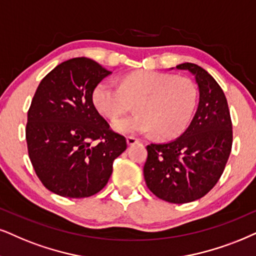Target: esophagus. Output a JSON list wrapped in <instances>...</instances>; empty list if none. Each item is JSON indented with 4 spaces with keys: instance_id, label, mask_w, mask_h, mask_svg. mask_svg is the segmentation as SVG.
I'll use <instances>...</instances> for the list:
<instances>
[{
    "instance_id": "obj_1",
    "label": "esophagus",
    "mask_w": 256,
    "mask_h": 256,
    "mask_svg": "<svg viewBox=\"0 0 256 256\" xmlns=\"http://www.w3.org/2000/svg\"><path fill=\"white\" fill-rule=\"evenodd\" d=\"M126 142H128V145H130V146H132V145H136L138 144V139L134 138V137H128V139H126Z\"/></svg>"
}]
</instances>
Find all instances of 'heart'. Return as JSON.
Here are the masks:
<instances>
[{"label":"heart","mask_w":256,"mask_h":256,"mask_svg":"<svg viewBox=\"0 0 256 256\" xmlns=\"http://www.w3.org/2000/svg\"><path fill=\"white\" fill-rule=\"evenodd\" d=\"M92 100L99 113L116 120L137 102L138 113L113 124L124 134L154 132L160 138L182 134L192 120L197 104V88L192 80L172 74L139 70L124 76L122 85L102 80L93 90Z\"/></svg>","instance_id":"1"}]
</instances>
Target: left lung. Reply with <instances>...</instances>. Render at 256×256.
<instances>
[{
  "instance_id": "8db88e82",
  "label": "left lung",
  "mask_w": 256,
  "mask_h": 256,
  "mask_svg": "<svg viewBox=\"0 0 256 256\" xmlns=\"http://www.w3.org/2000/svg\"><path fill=\"white\" fill-rule=\"evenodd\" d=\"M176 68L195 76L198 106L180 137L148 145L143 170L152 194L183 204L203 197L218 183L232 151V130L227 99L214 78L195 64L184 62Z\"/></svg>"
}]
</instances>
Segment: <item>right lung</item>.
<instances>
[{"label": "right lung", "mask_w": 256, "mask_h": 256, "mask_svg": "<svg viewBox=\"0 0 256 256\" xmlns=\"http://www.w3.org/2000/svg\"><path fill=\"white\" fill-rule=\"evenodd\" d=\"M110 74L94 60L74 58L52 70L35 92L26 128L28 154L42 184L56 195L84 198L99 192L126 150V139L110 130L92 100Z\"/></svg>", "instance_id": "1"}]
</instances>
